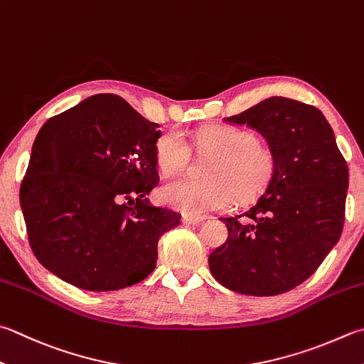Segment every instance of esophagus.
<instances>
[{"label":"esophagus","mask_w":364,"mask_h":364,"mask_svg":"<svg viewBox=\"0 0 364 364\" xmlns=\"http://www.w3.org/2000/svg\"><path fill=\"white\" fill-rule=\"evenodd\" d=\"M203 222H204V217H188V215L182 217V223H183V225L195 226V225H200V223H203Z\"/></svg>","instance_id":"1"}]
</instances>
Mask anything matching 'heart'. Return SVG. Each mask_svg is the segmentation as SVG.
<instances>
[{"label": "heart", "instance_id": "obj_1", "mask_svg": "<svg viewBox=\"0 0 364 364\" xmlns=\"http://www.w3.org/2000/svg\"><path fill=\"white\" fill-rule=\"evenodd\" d=\"M200 152L212 154L205 177L208 181L176 179L160 190V200L169 208L190 217H201L212 210H222L235 203L252 201L263 193L276 174L272 150L258 144L249 129L215 125L196 134ZM156 166L171 176L188 161V146L181 133H164L155 144Z\"/></svg>", "mask_w": 364, "mask_h": 364}]
</instances>
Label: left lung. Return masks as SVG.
Here are the masks:
<instances>
[{"instance_id":"1","label":"left lung","mask_w":364,"mask_h":364,"mask_svg":"<svg viewBox=\"0 0 364 364\" xmlns=\"http://www.w3.org/2000/svg\"><path fill=\"white\" fill-rule=\"evenodd\" d=\"M223 120L263 136L276 174L244 214L220 218L228 239L209 255L210 272L242 294L285 293L311 277L339 241L347 163L325 115L304 102L271 97Z\"/></svg>"}]
</instances>
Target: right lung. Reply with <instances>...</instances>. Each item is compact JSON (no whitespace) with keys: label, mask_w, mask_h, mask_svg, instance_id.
I'll use <instances>...</instances> for the list:
<instances>
[{"label":"right lung","mask_w":364,"mask_h":364,"mask_svg":"<svg viewBox=\"0 0 364 364\" xmlns=\"http://www.w3.org/2000/svg\"><path fill=\"white\" fill-rule=\"evenodd\" d=\"M159 128L111 93L44 123L20 208L46 269L88 291L125 289L155 269L160 236L181 223L147 198L159 183Z\"/></svg>","instance_id":"right-lung-1"}]
</instances>
